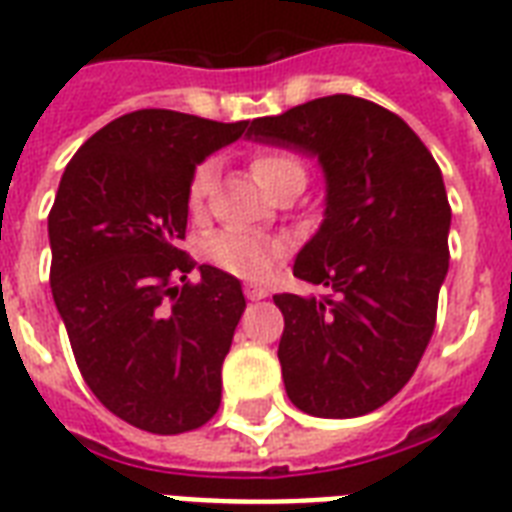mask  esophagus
<instances>
[{
  "instance_id": "1",
  "label": "esophagus",
  "mask_w": 512,
  "mask_h": 512,
  "mask_svg": "<svg viewBox=\"0 0 512 512\" xmlns=\"http://www.w3.org/2000/svg\"><path fill=\"white\" fill-rule=\"evenodd\" d=\"M244 295H247L249 300H263L268 298V290H265L263 284H247V287H244Z\"/></svg>"
}]
</instances>
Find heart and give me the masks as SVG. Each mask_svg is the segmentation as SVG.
Listing matches in <instances>:
<instances>
[{"mask_svg":"<svg viewBox=\"0 0 512 512\" xmlns=\"http://www.w3.org/2000/svg\"><path fill=\"white\" fill-rule=\"evenodd\" d=\"M252 174L263 187H268L273 179L284 174H306L303 163L284 150H265L257 152L252 161ZM214 182V161L198 163L190 177L187 187V204L193 212H201L206 204V195L212 190ZM209 260L220 265L222 271L241 276V279H263L276 268V263L287 255V241L279 236H265L257 230L244 228H225L214 233L206 244Z\"/></svg>","mask_w":512,"mask_h":512,"instance_id":"1","label":"heart"}]
</instances>
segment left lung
Masks as SVG:
<instances>
[{
	"label": "left lung",
	"instance_id": "1",
	"mask_svg": "<svg viewBox=\"0 0 512 512\" xmlns=\"http://www.w3.org/2000/svg\"><path fill=\"white\" fill-rule=\"evenodd\" d=\"M252 142L317 158L325 220L292 273L327 295H273L287 397L319 419L376 411L411 381L448 273L438 163L395 112L335 93L249 123Z\"/></svg>",
	"mask_w": 512,
	"mask_h": 512
}]
</instances>
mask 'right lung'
Listing matches in <instances>:
<instances>
[{
  "instance_id": "obj_1",
  "label": "right lung",
  "mask_w": 512,
  "mask_h": 512,
  "mask_svg": "<svg viewBox=\"0 0 512 512\" xmlns=\"http://www.w3.org/2000/svg\"><path fill=\"white\" fill-rule=\"evenodd\" d=\"M247 126L128 112L74 152L50 209V290L77 368L107 411L152 435L204 427L220 408L247 300L236 276L195 265L179 241L195 166Z\"/></svg>"
}]
</instances>
